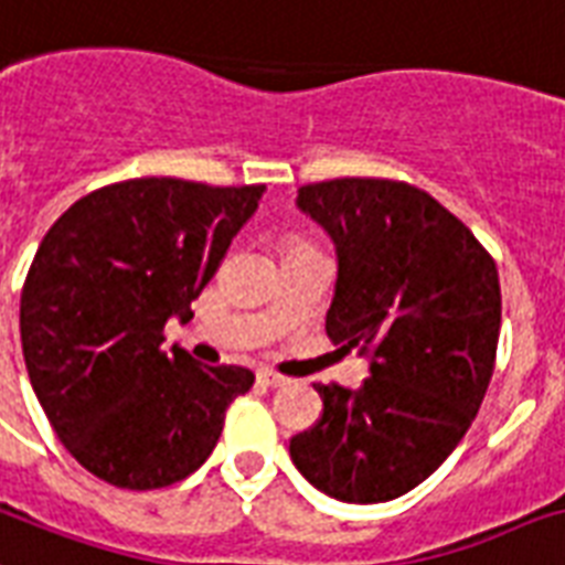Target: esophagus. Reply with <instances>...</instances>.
<instances>
[{
    "label": "esophagus",
    "instance_id": "obj_1",
    "mask_svg": "<svg viewBox=\"0 0 565 565\" xmlns=\"http://www.w3.org/2000/svg\"><path fill=\"white\" fill-rule=\"evenodd\" d=\"M259 380L265 383V386L277 388V386H286L288 377H282V374H277L274 369H259Z\"/></svg>",
    "mask_w": 565,
    "mask_h": 565
}]
</instances>
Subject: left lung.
<instances>
[{"mask_svg": "<svg viewBox=\"0 0 565 565\" xmlns=\"http://www.w3.org/2000/svg\"><path fill=\"white\" fill-rule=\"evenodd\" d=\"M335 244L327 335L369 356L360 388L315 386L323 413L288 454L323 495L380 504L427 480L475 422L495 369L501 286L492 256L427 191L330 179L297 191Z\"/></svg>", "mask_w": 565, "mask_h": 565, "instance_id": "8db88e82", "label": "left lung"}]
</instances>
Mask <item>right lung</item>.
Listing matches in <instances>:
<instances>
[{
    "mask_svg": "<svg viewBox=\"0 0 565 565\" xmlns=\"http://www.w3.org/2000/svg\"><path fill=\"white\" fill-rule=\"evenodd\" d=\"M262 194L129 179L76 200L43 235L20 297L25 371L64 448L105 483L141 492L194 475L226 406L250 392V369L161 342L168 318H194Z\"/></svg>",
    "mask_w": 565,
    "mask_h": 565,
    "instance_id": "obj_1",
    "label": "right lung"
}]
</instances>
